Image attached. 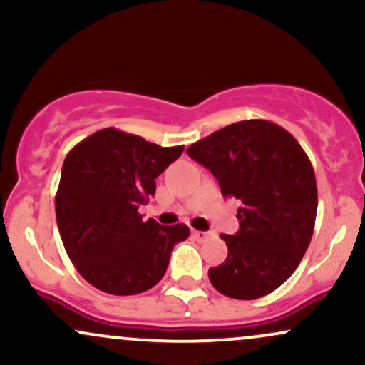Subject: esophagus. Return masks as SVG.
Segmentation results:
<instances>
[{
	"instance_id": "1",
	"label": "esophagus",
	"mask_w": 365,
	"mask_h": 365,
	"mask_svg": "<svg viewBox=\"0 0 365 365\" xmlns=\"http://www.w3.org/2000/svg\"><path fill=\"white\" fill-rule=\"evenodd\" d=\"M192 235H194L197 242H206V240H209V238H211V233H209V232H197V230L192 232Z\"/></svg>"
}]
</instances>
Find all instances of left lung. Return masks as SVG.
<instances>
[{
	"instance_id": "left-lung-1",
	"label": "left lung",
	"mask_w": 365,
	"mask_h": 365,
	"mask_svg": "<svg viewBox=\"0 0 365 365\" xmlns=\"http://www.w3.org/2000/svg\"><path fill=\"white\" fill-rule=\"evenodd\" d=\"M211 171L223 197L238 200L240 230L221 235L226 261L209 282L230 299L254 300L282 287L311 244L316 175L292 133L267 120H244L187 149Z\"/></svg>"
}]
</instances>
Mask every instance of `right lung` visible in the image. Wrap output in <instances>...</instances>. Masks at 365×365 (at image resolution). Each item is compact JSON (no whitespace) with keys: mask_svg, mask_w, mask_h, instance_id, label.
Segmentation results:
<instances>
[{"mask_svg":"<svg viewBox=\"0 0 365 365\" xmlns=\"http://www.w3.org/2000/svg\"><path fill=\"white\" fill-rule=\"evenodd\" d=\"M183 153L139 135L103 128L66 154L54 207L70 261L86 282L111 295L153 288L168 267L187 225L142 220L139 207L156 194V180Z\"/></svg>","mask_w":365,"mask_h":365,"instance_id":"add662e5","label":"right lung"}]
</instances>
